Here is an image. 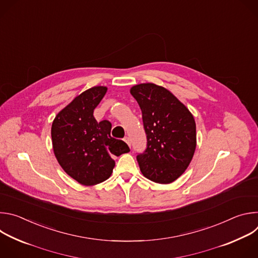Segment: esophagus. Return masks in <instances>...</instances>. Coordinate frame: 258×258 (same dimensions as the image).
Returning a JSON list of instances; mask_svg holds the SVG:
<instances>
[{
    "label": "esophagus",
    "instance_id": "obj_1",
    "mask_svg": "<svg viewBox=\"0 0 258 258\" xmlns=\"http://www.w3.org/2000/svg\"><path fill=\"white\" fill-rule=\"evenodd\" d=\"M123 140H124V142H125V143L131 147V139H130L128 137H124V139H123Z\"/></svg>",
    "mask_w": 258,
    "mask_h": 258
}]
</instances>
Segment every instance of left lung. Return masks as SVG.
<instances>
[{
  "label": "left lung",
  "mask_w": 258,
  "mask_h": 258,
  "mask_svg": "<svg viewBox=\"0 0 258 258\" xmlns=\"http://www.w3.org/2000/svg\"><path fill=\"white\" fill-rule=\"evenodd\" d=\"M141 110L147 148L137 155L144 176L169 183L188 168L196 149V123L189 109L168 90L154 84L131 89Z\"/></svg>",
  "instance_id": "8db88e82"
}]
</instances>
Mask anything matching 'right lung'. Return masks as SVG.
<instances>
[{"label":"right lung","instance_id":"obj_1","mask_svg":"<svg viewBox=\"0 0 258 258\" xmlns=\"http://www.w3.org/2000/svg\"><path fill=\"white\" fill-rule=\"evenodd\" d=\"M107 92L93 87L76 97L56 115L51 130L54 154L64 171L82 185L106 180L115 166L114 156L130 152L122 140L110 136L111 123L98 122L93 113Z\"/></svg>","mask_w":258,"mask_h":258}]
</instances>
